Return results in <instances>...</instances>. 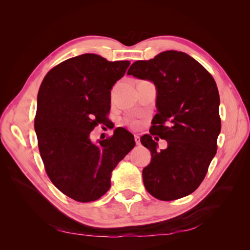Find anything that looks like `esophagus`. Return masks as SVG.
I'll return each mask as SVG.
<instances>
[{"instance_id": "obj_1", "label": "esophagus", "mask_w": 250, "mask_h": 250, "mask_svg": "<svg viewBox=\"0 0 250 250\" xmlns=\"http://www.w3.org/2000/svg\"><path fill=\"white\" fill-rule=\"evenodd\" d=\"M134 141H135V143H137V145H140L141 144V140H140L139 135H134Z\"/></svg>"}]
</instances>
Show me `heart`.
Listing matches in <instances>:
<instances>
[{"label": "heart", "instance_id": "obj_1", "mask_svg": "<svg viewBox=\"0 0 250 250\" xmlns=\"http://www.w3.org/2000/svg\"><path fill=\"white\" fill-rule=\"evenodd\" d=\"M126 122L127 123H129V124H131L132 126H137L138 125V122L135 120H131V119H127L126 120Z\"/></svg>", "mask_w": 250, "mask_h": 250}]
</instances>
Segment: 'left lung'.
<instances>
[{"label": "left lung", "mask_w": 250, "mask_h": 250, "mask_svg": "<svg viewBox=\"0 0 250 250\" xmlns=\"http://www.w3.org/2000/svg\"><path fill=\"white\" fill-rule=\"evenodd\" d=\"M127 74L152 81L157 88V113L150 134L141 138L151 152L143 169L144 186L160 200L183 198L200 186L217 152L221 119L216 82L197 60L173 50L138 60ZM152 135L167 140L168 147L156 150Z\"/></svg>", "instance_id": "8db88e82"}]
</instances>
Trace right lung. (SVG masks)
Listing matches in <instances>:
<instances>
[{
    "label": "right lung",
    "instance_id": "add662e5",
    "mask_svg": "<svg viewBox=\"0 0 250 250\" xmlns=\"http://www.w3.org/2000/svg\"><path fill=\"white\" fill-rule=\"evenodd\" d=\"M129 64L82 54L53 67L41 84L34 128L44 170L76 201H95L106 193L112 170L135 146L122 127L98 145L89 138L98 124L106 123L110 89Z\"/></svg>",
    "mask_w": 250,
    "mask_h": 250
}]
</instances>
